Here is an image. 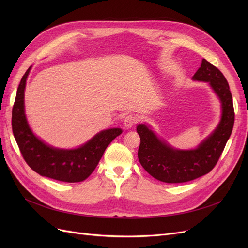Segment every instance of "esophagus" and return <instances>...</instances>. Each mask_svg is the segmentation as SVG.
<instances>
[{
    "instance_id": "34e87169",
    "label": "esophagus",
    "mask_w": 248,
    "mask_h": 248,
    "mask_svg": "<svg viewBox=\"0 0 248 248\" xmlns=\"http://www.w3.org/2000/svg\"><path fill=\"white\" fill-rule=\"evenodd\" d=\"M137 122H138V117L135 114H127L125 115L124 120V125L126 128H131L137 124Z\"/></svg>"
}]
</instances>
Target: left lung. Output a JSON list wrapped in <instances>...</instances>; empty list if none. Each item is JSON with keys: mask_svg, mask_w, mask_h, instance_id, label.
Listing matches in <instances>:
<instances>
[{"mask_svg": "<svg viewBox=\"0 0 248 248\" xmlns=\"http://www.w3.org/2000/svg\"><path fill=\"white\" fill-rule=\"evenodd\" d=\"M208 82L221 103V117L214 131L197 148L180 150L157 136L147 124H140V138L138 157L142 168L155 179L165 183H184L209 173L218 162L234 124L232 95L226 78L206 59L192 77Z\"/></svg>", "mask_w": 248, "mask_h": 248, "instance_id": "obj_1", "label": "left lung"}]
</instances>
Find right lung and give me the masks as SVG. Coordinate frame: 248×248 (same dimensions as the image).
I'll use <instances>...</instances> for the list:
<instances>
[{
    "label": "right lung",
    "mask_w": 248,
    "mask_h": 248,
    "mask_svg": "<svg viewBox=\"0 0 248 248\" xmlns=\"http://www.w3.org/2000/svg\"><path fill=\"white\" fill-rule=\"evenodd\" d=\"M30 66L23 75L12 110V128L24 160L33 171L61 182H82L94 171L110 142L123 133L119 127L104 129L75 149L52 147L39 139L25 114V87Z\"/></svg>",
    "instance_id": "1"
}]
</instances>
